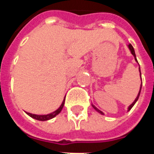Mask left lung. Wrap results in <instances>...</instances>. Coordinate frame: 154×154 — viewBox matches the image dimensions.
<instances>
[{"label": "left lung", "instance_id": "1", "mask_svg": "<svg viewBox=\"0 0 154 154\" xmlns=\"http://www.w3.org/2000/svg\"><path fill=\"white\" fill-rule=\"evenodd\" d=\"M128 47H129V50H130V52H131V54H132L133 55H134V59H135V61H136V62H137V63H138V61H137V58H136L135 53H134V48H133V46H132V45H131V44H129V45H128ZM139 72H140V67H139ZM140 74H141V72H140ZM141 87H142V83H141ZM141 87H140V90H139V94H138V96H137V97H136V99H135V100H134V102H133V103L131 104L130 106H129V108H128V110H131V108H132V107L134 106V104L136 103V101H137V100H138V99H139V95H140V91H141ZM92 106H93V108H94V109H95V110H97V112H99V113L101 114V115H104L103 112H102V111H100V110H98V109H97V107L95 106H93V105H92Z\"/></svg>", "mask_w": 154, "mask_h": 154}]
</instances>
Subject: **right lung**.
<instances>
[{
	"instance_id": "obj_1",
	"label": "right lung",
	"mask_w": 154,
	"mask_h": 154,
	"mask_svg": "<svg viewBox=\"0 0 154 154\" xmlns=\"http://www.w3.org/2000/svg\"><path fill=\"white\" fill-rule=\"evenodd\" d=\"M64 102H65V98H64L63 101V103H62V105L60 106V107H59L57 110H55V111H54V112H52V113L50 114H48V115H40V116H39V115H35V114L28 113V112H26V114H27L28 116H30V117H32V118L37 119V120H40V121L48 120V119L54 118L57 115H58V114L60 113L61 110H63V108Z\"/></svg>"
}]
</instances>
